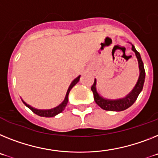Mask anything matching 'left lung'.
I'll return each mask as SVG.
<instances>
[{
    "instance_id": "obj_1",
    "label": "left lung",
    "mask_w": 158,
    "mask_h": 158,
    "mask_svg": "<svg viewBox=\"0 0 158 158\" xmlns=\"http://www.w3.org/2000/svg\"><path fill=\"white\" fill-rule=\"evenodd\" d=\"M132 50L136 54V59L138 61L140 75H139L137 83H136L133 89L125 97L118 99H108L103 98L96 91V79H95L93 85L91 86V91L93 92L95 102L102 109L106 110V111H113V112L124 111L134 104V102L138 97L139 94L140 93V91H142L144 79H145V71H144V64H143L142 59L140 58V53L136 50L133 45H132Z\"/></svg>"
}]
</instances>
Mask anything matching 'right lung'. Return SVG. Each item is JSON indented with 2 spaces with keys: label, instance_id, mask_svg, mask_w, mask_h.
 <instances>
[{
  "label": "right lung",
  "instance_id": "add662e5",
  "mask_svg": "<svg viewBox=\"0 0 158 158\" xmlns=\"http://www.w3.org/2000/svg\"><path fill=\"white\" fill-rule=\"evenodd\" d=\"M79 79H80V75H79V76L77 77L76 79H75L74 80H73L72 83H71V85L69 86L68 90H67V94H66V96H65L64 100H63L62 104H59V106H57L56 108H51V109H47V110L37 109V108H33V107H31L30 105L27 104L26 102H24L23 100H22V102H23L24 104H25V105H26V107H28V108L31 110L32 112H34V113L37 114L38 116H43V117H53V116H55L56 115H58V114H59L60 112H63V110L65 109V108H66V106H67V103H68L69 92H70V91L71 90V88H72V87H74V86H75V84H76V83L79 81Z\"/></svg>",
  "mask_w": 158,
  "mask_h": 158
}]
</instances>
